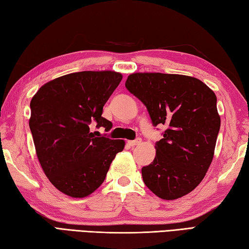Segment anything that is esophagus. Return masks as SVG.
Instances as JSON below:
<instances>
[{"instance_id": "obj_1", "label": "esophagus", "mask_w": 249, "mask_h": 249, "mask_svg": "<svg viewBox=\"0 0 249 249\" xmlns=\"http://www.w3.org/2000/svg\"><path fill=\"white\" fill-rule=\"evenodd\" d=\"M140 142H142V138H136L135 140H129L128 142V144L129 146H137V144H140Z\"/></svg>"}]
</instances>
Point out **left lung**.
Segmentation results:
<instances>
[{
  "label": "left lung",
  "mask_w": 249,
  "mask_h": 249,
  "mask_svg": "<svg viewBox=\"0 0 249 249\" xmlns=\"http://www.w3.org/2000/svg\"><path fill=\"white\" fill-rule=\"evenodd\" d=\"M125 86L146 106L153 126H166L153 162L142 169L143 183L165 200L187 195L213 159L221 125L214 92L201 80L178 74L134 73Z\"/></svg>",
  "instance_id": "1"
}]
</instances>
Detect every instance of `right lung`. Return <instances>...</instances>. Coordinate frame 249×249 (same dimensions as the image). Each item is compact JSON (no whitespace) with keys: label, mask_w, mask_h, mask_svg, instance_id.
<instances>
[{"label":"right lung","mask_w":249,"mask_h":249,"mask_svg":"<svg viewBox=\"0 0 249 249\" xmlns=\"http://www.w3.org/2000/svg\"><path fill=\"white\" fill-rule=\"evenodd\" d=\"M121 73L86 71L44 84L30 101L29 127L38 160L50 182L73 198L92 194L105 180L123 139L97 137L90 124L112 128L102 117Z\"/></svg>","instance_id":"right-lung-1"}]
</instances>
